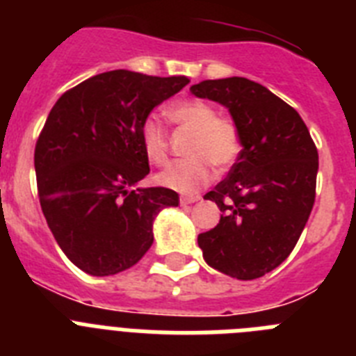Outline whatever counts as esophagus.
I'll use <instances>...</instances> for the list:
<instances>
[{
    "instance_id": "1",
    "label": "esophagus",
    "mask_w": 356,
    "mask_h": 356,
    "mask_svg": "<svg viewBox=\"0 0 356 356\" xmlns=\"http://www.w3.org/2000/svg\"><path fill=\"white\" fill-rule=\"evenodd\" d=\"M201 199V195H181V204L188 206V204H193Z\"/></svg>"
}]
</instances>
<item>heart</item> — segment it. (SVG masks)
Here are the masks:
<instances>
[{
  "instance_id": "b5f03b06",
  "label": "heart",
  "mask_w": 356,
  "mask_h": 356,
  "mask_svg": "<svg viewBox=\"0 0 356 356\" xmlns=\"http://www.w3.org/2000/svg\"><path fill=\"white\" fill-rule=\"evenodd\" d=\"M166 115L172 122L190 128L186 159L170 164L157 175V183L175 190L192 193L211 179L213 164L219 170L229 168L241 155V136L234 122L219 118L213 104L202 99H184L170 104ZM143 152L152 164L163 166L168 163V136L155 118H146L139 130Z\"/></svg>"
}]
</instances>
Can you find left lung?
I'll use <instances>...</instances> for the list:
<instances>
[{
	"mask_svg": "<svg viewBox=\"0 0 356 356\" xmlns=\"http://www.w3.org/2000/svg\"><path fill=\"white\" fill-rule=\"evenodd\" d=\"M190 92L224 104L243 145L228 177L204 195L222 215L197 243L220 273L259 279L288 259L309 219L318 152L297 110L259 83L208 79Z\"/></svg>",
	"mask_w": 356,
	"mask_h": 356,
	"instance_id": "1",
	"label": "left lung"
}]
</instances>
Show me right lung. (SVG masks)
Wrapping results in <instances>:
<instances>
[{
    "label": "right lung",
    "instance_id": "obj_1",
    "mask_svg": "<svg viewBox=\"0 0 356 356\" xmlns=\"http://www.w3.org/2000/svg\"><path fill=\"white\" fill-rule=\"evenodd\" d=\"M190 83L112 70L54 104L34 152L41 210L63 253L85 273L132 268L152 243V222L177 206L170 188H136L150 173L139 130L148 113Z\"/></svg>",
    "mask_w": 356,
    "mask_h": 356
}]
</instances>
